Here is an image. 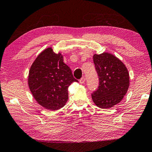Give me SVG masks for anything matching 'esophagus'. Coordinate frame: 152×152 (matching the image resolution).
<instances>
[{"label": "esophagus", "instance_id": "1", "mask_svg": "<svg viewBox=\"0 0 152 152\" xmlns=\"http://www.w3.org/2000/svg\"><path fill=\"white\" fill-rule=\"evenodd\" d=\"M85 80H86V79H85L84 77H82V78L80 80V84H84Z\"/></svg>", "mask_w": 152, "mask_h": 152}]
</instances>
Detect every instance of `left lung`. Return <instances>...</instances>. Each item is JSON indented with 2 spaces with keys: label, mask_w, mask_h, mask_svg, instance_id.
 <instances>
[{
  "label": "left lung",
  "mask_w": 152,
  "mask_h": 152,
  "mask_svg": "<svg viewBox=\"0 0 152 152\" xmlns=\"http://www.w3.org/2000/svg\"><path fill=\"white\" fill-rule=\"evenodd\" d=\"M99 86L91 94L98 107L109 109L121 102L129 87V73L123 62L109 53L93 56Z\"/></svg>",
  "instance_id": "8db88e82"
}]
</instances>
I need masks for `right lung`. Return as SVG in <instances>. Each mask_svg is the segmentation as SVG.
Segmentation results:
<instances>
[{
	"instance_id": "obj_1",
	"label": "right lung",
	"mask_w": 152,
	"mask_h": 152,
	"mask_svg": "<svg viewBox=\"0 0 152 152\" xmlns=\"http://www.w3.org/2000/svg\"><path fill=\"white\" fill-rule=\"evenodd\" d=\"M63 61L61 53L56 54L49 47L37 56L29 71L28 86L33 97L50 111L63 107L68 99V87L78 82Z\"/></svg>"
}]
</instances>
